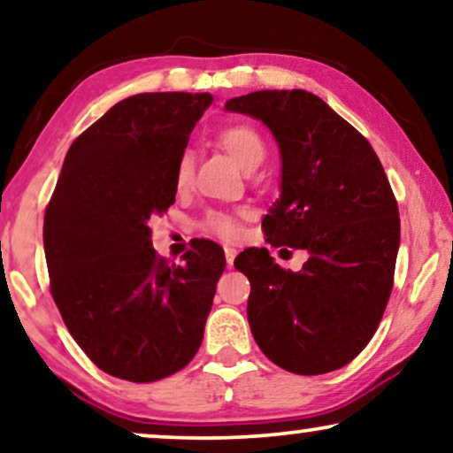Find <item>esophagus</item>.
Masks as SVG:
<instances>
[{"label":"esophagus","instance_id":"1","mask_svg":"<svg viewBox=\"0 0 453 453\" xmlns=\"http://www.w3.org/2000/svg\"><path fill=\"white\" fill-rule=\"evenodd\" d=\"M234 256H237V251H234L233 247H225V257H226L228 268H231V265H233V262H234Z\"/></svg>","mask_w":453,"mask_h":453}]
</instances>
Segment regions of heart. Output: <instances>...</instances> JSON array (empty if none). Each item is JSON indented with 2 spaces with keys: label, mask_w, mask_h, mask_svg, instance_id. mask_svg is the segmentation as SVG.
<instances>
[{
  "label": "heart",
  "mask_w": 453,
  "mask_h": 453,
  "mask_svg": "<svg viewBox=\"0 0 453 453\" xmlns=\"http://www.w3.org/2000/svg\"><path fill=\"white\" fill-rule=\"evenodd\" d=\"M220 146L231 154L241 169H250V166L262 163L265 148L264 142L259 138V134L256 129L250 126H231L226 129H222L219 135ZM191 173H194V158H191L189 152L181 154L177 163V171H175V179L179 188L189 183ZM202 228L203 231L216 234V237L222 239H233L239 234V222L237 219H233L231 214L226 212H210L206 214V219L202 220Z\"/></svg>",
  "instance_id": "b5f03b06"
}]
</instances>
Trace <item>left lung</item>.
Instances as JSON below:
<instances>
[{
	"mask_svg": "<svg viewBox=\"0 0 453 453\" xmlns=\"http://www.w3.org/2000/svg\"><path fill=\"white\" fill-rule=\"evenodd\" d=\"M259 119L280 150V197L262 222L272 247L307 250L301 272L241 253L247 319L278 367L321 375L349 365L380 326L400 247L398 203L367 138L307 90H257L225 104Z\"/></svg>",
	"mask_w": 453,
	"mask_h": 453,
	"instance_id": "left-lung-1",
	"label": "left lung"
}]
</instances>
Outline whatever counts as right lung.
Masks as SVG:
<instances>
[{"label": "right lung", "instance_id": "add662e5", "mask_svg": "<svg viewBox=\"0 0 453 453\" xmlns=\"http://www.w3.org/2000/svg\"><path fill=\"white\" fill-rule=\"evenodd\" d=\"M212 101L208 92L123 98L73 140L47 206L55 305L90 361L119 380L169 377L202 344L225 251L202 239L169 264L154 251L150 220L175 203L177 163Z\"/></svg>", "mask_w": 453, "mask_h": 453}]
</instances>
